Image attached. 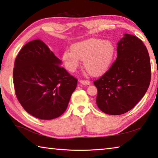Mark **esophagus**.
Here are the masks:
<instances>
[{"mask_svg": "<svg viewBox=\"0 0 158 158\" xmlns=\"http://www.w3.org/2000/svg\"><path fill=\"white\" fill-rule=\"evenodd\" d=\"M80 83L82 84L83 85H89L90 84V81H88V80H84V79H81L80 80Z\"/></svg>", "mask_w": 158, "mask_h": 158, "instance_id": "1", "label": "esophagus"}]
</instances>
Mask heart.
Here are the masks:
<instances>
[{"mask_svg":"<svg viewBox=\"0 0 158 158\" xmlns=\"http://www.w3.org/2000/svg\"><path fill=\"white\" fill-rule=\"evenodd\" d=\"M63 54L66 69L73 73L84 60L86 70L93 76L100 75L107 69L113 59L114 47L111 42L98 38H90L77 42Z\"/></svg>","mask_w":158,"mask_h":158,"instance_id":"b5f03b06","label":"heart"}]
</instances>
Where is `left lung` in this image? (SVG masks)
<instances>
[{"instance_id": "8db88e82", "label": "left lung", "mask_w": 158, "mask_h": 158, "mask_svg": "<svg viewBox=\"0 0 158 158\" xmlns=\"http://www.w3.org/2000/svg\"><path fill=\"white\" fill-rule=\"evenodd\" d=\"M117 53L109 70L93 82L98 89V108L109 115L131 110L145 95L151 82L148 52L139 38L125 34L118 43Z\"/></svg>"}]
</instances>
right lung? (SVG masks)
<instances>
[{
	"mask_svg": "<svg viewBox=\"0 0 158 158\" xmlns=\"http://www.w3.org/2000/svg\"><path fill=\"white\" fill-rule=\"evenodd\" d=\"M60 63L40 40L28 42L19 52L13 69L15 94L23 108L33 116L53 119L68 107L77 79Z\"/></svg>",
	"mask_w": 158,
	"mask_h": 158,
	"instance_id": "obj_1",
	"label": "right lung"
}]
</instances>
